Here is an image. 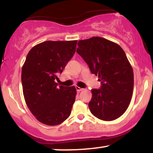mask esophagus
Instances as JSON below:
<instances>
[{
    "instance_id": "obj_1",
    "label": "esophagus",
    "mask_w": 153,
    "mask_h": 153,
    "mask_svg": "<svg viewBox=\"0 0 153 153\" xmlns=\"http://www.w3.org/2000/svg\"><path fill=\"white\" fill-rule=\"evenodd\" d=\"M75 88H76V91H78V92H80V91H81L83 90V88H80V87H78V86L75 87Z\"/></svg>"
}]
</instances>
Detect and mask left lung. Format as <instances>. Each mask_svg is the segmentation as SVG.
Wrapping results in <instances>:
<instances>
[{
	"label": "left lung",
	"mask_w": 153,
	"mask_h": 153,
	"mask_svg": "<svg viewBox=\"0 0 153 153\" xmlns=\"http://www.w3.org/2000/svg\"><path fill=\"white\" fill-rule=\"evenodd\" d=\"M76 52L101 83L99 89L91 90V112L103 121L118 119L127 109L134 88V73L125 52L99 36L80 40Z\"/></svg>",
	"instance_id": "obj_1"
}]
</instances>
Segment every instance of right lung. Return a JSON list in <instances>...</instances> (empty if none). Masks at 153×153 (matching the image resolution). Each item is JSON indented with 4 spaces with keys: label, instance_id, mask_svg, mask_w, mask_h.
<instances>
[{
    "label": "right lung",
    "instance_id": "add662e5",
    "mask_svg": "<svg viewBox=\"0 0 153 153\" xmlns=\"http://www.w3.org/2000/svg\"><path fill=\"white\" fill-rule=\"evenodd\" d=\"M77 41H46L28 53L22 71L24 99L40 122L58 125L71 115L75 86L58 85L54 80L75 52Z\"/></svg>",
    "mask_w": 153,
    "mask_h": 153
}]
</instances>
